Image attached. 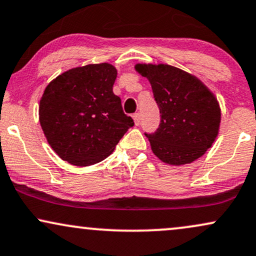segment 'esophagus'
<instances>
[{"label": "esophagus", "mask_w": 256, "mask_h": 256, "mask_svg": "<svg viewBox=\"0 0 256 256\" xmlns=\"http://www.w3.org/2000/svg\"><path fill=\"white\" fill-rule=\"evenodd\" d=\"M132 118H134V124L140 125V113H134V114L132 116Z\"/></svg>", "instance_id": "obj_1"}]
</instances>
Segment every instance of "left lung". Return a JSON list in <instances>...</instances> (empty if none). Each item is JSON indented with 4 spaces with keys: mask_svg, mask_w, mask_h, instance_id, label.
<instances>
[{
    "mask_svg": "<svg viewBox=\"0 0 256 256\" xmlns=\"http://www.w3.org/2000/svg\"><path fill=\"white\" fill-rule=\"evenodd\" d=\"M134 69L149 80L161 122L148 134L162 162L182 166L202 158L220 132V107L214 94L192 74L168 64H140Z\"/></svg>",
    "mask_w": 256,
    "mask_h": 256,
    "instance_id": "left-lung-1",
    "label": "left lung"
}]
</instances>
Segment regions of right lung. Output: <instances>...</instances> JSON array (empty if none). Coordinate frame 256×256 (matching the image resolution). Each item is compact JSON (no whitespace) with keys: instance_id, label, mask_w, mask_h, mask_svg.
I'll return each instance as SVG.
<instances>
[{"instance_id":"obj_1","label":"right lung","mask_w":256,"mask_h":256,"mask_svg":"<svg viewBox=\"0 0 256 256\" xmlns=\"http://www.w3.org/2000/svg\"><path fill=\"white\" fill-rule=\"evenodd\" d=\"M116 69L110 63L72 68L54 78L39 104L46 140L63 161L87 167L108 158L134 120L113 93Z\"/></svg>"}]
</instances>
